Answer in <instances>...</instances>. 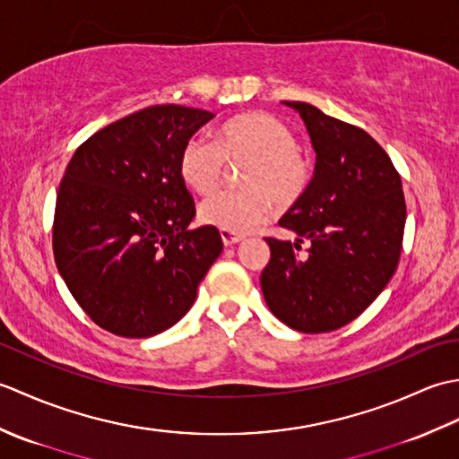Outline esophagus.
Wrapping results in <instances>:
<instances>
[{"mask_svg":"<svg viewBox=\"0 0 459 459\" xmlns=\"http://www.w3.org/2000/svg\"><path fill=\"white\" fill-rule=\"evenodd\" d=\"M221 238H222L224 247H232L242 240L240 235H232V232H229V230H221Z\"/></svg>","mask_w":459,"mask_h":459,"instance_id":"1","label":"esophagus"}]
</instances>
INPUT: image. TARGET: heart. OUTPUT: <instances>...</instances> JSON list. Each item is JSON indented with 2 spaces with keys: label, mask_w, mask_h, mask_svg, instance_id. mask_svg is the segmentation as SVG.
<instances>
[{
  "label": "heart",
  "mask_w": 459,
  "mask_h": 459,
  "mask_svg": "<svg viewBox=\"0 0 459 459\" xmlns=\"http://www.w3.org/2000/svg\"><path fill=\"white\" fill-rule=\"evenodd\" d=\"M242 165L240 187L204 199L199 219L232 235L264 224L272 209L288 211L307 193L314 163L298 150V140L284 122L270 114L252 112L224 122L217 142L193 135L183 145L179 171L193 191L209 195L219 187L227 165Z\"/></svg>",
  "instance_id": "1"
}]
</instances>
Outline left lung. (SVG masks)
<instances>
[{"mask_svg":"<svg viewBox=\"0 0 459 459\" xmlns=\"http://www.w3.org/2000/svg\"><path fill=\"white\" fill-rule=\"evenodd\" d=\"M299 112L316 150V173L280 227L296 242L268 237L260 286L272 314L301 333L347 325L394 276L403 252L406 203L391 158L370 135L306 102ZM310 248L299 253L300 245Z\"/></svg>","mask_w":459,"mask_h":459,"instance_id":"left-lung-1","label":"left lung"}]
</instances>
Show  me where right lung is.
<instances>
[{"label":"right lung","mask_w":459,"mask_h":459,"mask_svg":"<svg viewBox=\"0 0 459 459\" xmlns=\"http://www.w3.org/2000/svg\"><path fill=\"white\" fill-rule=\"evenodd\" d=\"M212 112L158 104L92 134L56 191L53 252L84 314L120 337H152L187 314L219 258L214 227L187 230L195 203L183 145Z\"/></svg>","instance_id":"right-lung-1"}]
</instances>
